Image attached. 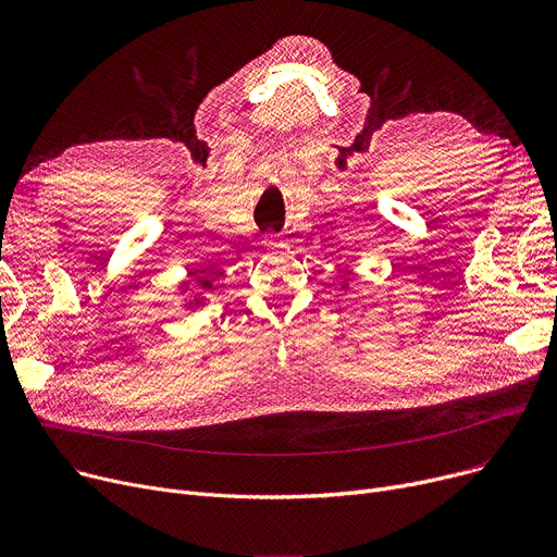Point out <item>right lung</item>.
I'll use <instances>...</instances> for the list:
<instances>
[{
  "label": "right lung",
  "mask_w": 557,
  "mask_h": 557,
  "mask_svg": "<svg viewBox=\"0 0 557 557\" xmlns=\"http://www.w3.org/2000/svg\"><path fill=\"white\" fill-rule=\"evenodd\" d=\"M189 275L194 277L191 282H196V284H198V288H202L200 294H198V298H194V302H189V307H191V305H196V307H198V305H205V300H208L205 296H208L210 290H212V282H210L208 277H205V273H202V271H191ZM187 290H191V288H189V284H183V294H187Z\"/></svg>",
  "instance_id": "add662e5"
}]
</instances>
